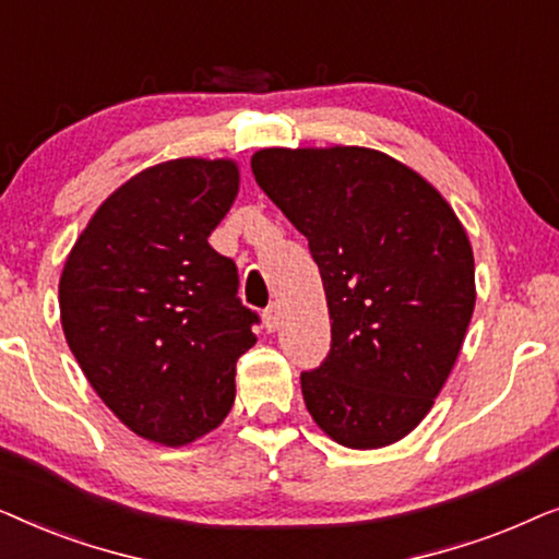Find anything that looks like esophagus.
<instances>
[{
	"label": "esophagus",
	"instance_id": "obj_1",
	"mask_svg": "<svg viewBox=\"0 0 559 559\" xmlns=\"http://www.w3.org/2000/svg\"><path fill=\"white\" fill-rule=\"evenodd\" d=\"M262 320H264L266 331H270V333L277 331V328H280V310H277V305H270V308L262 312Z\"/></svg>",
	"mask_w": 559,
	"mask_h": 559
}]
</instances>
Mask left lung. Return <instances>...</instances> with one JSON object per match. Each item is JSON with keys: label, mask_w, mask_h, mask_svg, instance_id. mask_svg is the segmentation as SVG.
<instances>
[{"label": "left lung", "mask_w": 559, "mask_h": 559, "mask_svg": "<svg viewBox=\"0 0 559 559\" xmlns=\"http://www.w3.org/2000/svg\"><path fill=\"white\" fill-rule=\"evenodd\" d=\"M259 188L308 239L331 350L300 373L320 430L354 450L402 440L450 377L476 305L473 249L423 175L366 147L259 150Z\"/></svg>", "instance_id": "obj_1"}]
</instances>
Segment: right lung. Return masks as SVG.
Segmentation results:
<instances>
[{"label":"right lung","mask_w":559,"mask_h":559,"mask_svg":"<svg viewBox=\"0 0 559 559\" xmlns=\"http://www.w3.org/2000/svg\"><path fill=\"white\" fill-rule=\"evenodd\" d=\"M236 193L231 159L147 167L106 198L60 274V323L88 384L159 445L224 423L257 343L236 264L209 243Z\"/></svg>","instance_id":"right-lung-1"}]
</instances>
